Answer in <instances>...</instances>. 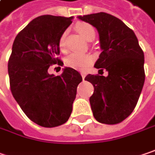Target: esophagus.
I'll return each instance as SVG.
<instances>
[{
  "mask_svg": "<svg viewBox=\"0 0 155 155\" xmlns=\"http://www.w3.org/2000/svg\"><path fill=\"white\" fill-rule=\"evenodd\" d=\"M81 76H82V78H83V79H84V78H85V76H86V73H85L84 71H82Z\"/></svg>",
  "mask_w": 155,
  "mask_h": 155,
  "instance_id": "esophagus-1",
  "label": "esophagus"
}]
</instances>
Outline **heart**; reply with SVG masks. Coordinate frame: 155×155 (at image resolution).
I'll return each mask as SVG.
<instances>
[{
  "mask_svg": "<svg viewBox=\"0 0 155 155\" xmlns=\"http://www.w3.org/2000/svg\"><path fill=\"white\" fill-rule=\"evenodd\" d=\"M75 28L78 30V32L86 40H89L91 37H95L96 32L94 28L89 23L86 22H78L76 24ZM66 32H63L58 39V45L62 51L66 50L65 45ZM92 58L89 55L79 54V53H71L68 55L65 58V64L69 67H71L78 70H84L91 63Z\"/></svg>",
  "mask_w": 155,
  "mask_h": 155,
  "instance_id": "heart-1",
  "label": "heart"
}]
</instances>
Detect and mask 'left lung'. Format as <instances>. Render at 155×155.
Returning <instances> with one entry per match:
<instances>
[{"label": "left lung", "mask_w": 155, "mask_h": 155, "mask_svg": "<svg viewBox=\"0 0 155 155\" xmlns=\"http://www.w3.org/2000/svg\"><path fill=\"white\" fill-rule=\"evenodd\" d=\"M78 18L97 28L102 52L94 67L108 71L107 77L89 74L84 78L94 87L90 97L93 116L103 124L120 123L133 112L143 88V51L134 32L110 14Z\"/></svg>", "instance_id": "obj_1"}]
</instances>
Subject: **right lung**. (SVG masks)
<instances>
[{
    "label": "right lung",
    "mask_w": 155,
    "mask_h": 155,
    "mask_svg": "<svg viewBox=\"0 0 155 155\" xmlns=\"http://www.w3.org/2000/svg\"><path fill=\"white\" fill-rule=\"evenodd\" d=\"M71 17L41 15L32 20L16 35L8 59L10 90L27 117L43 127L64 124L72 112L78 71L65 67L60 76L51 75V64L63 65L59 36L72 22Z\"/></svg>",
    "instance_id": "add662e5"
}]
</instances>
